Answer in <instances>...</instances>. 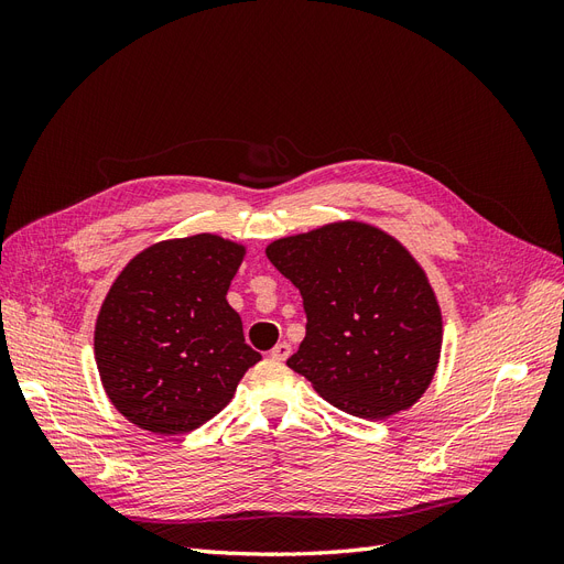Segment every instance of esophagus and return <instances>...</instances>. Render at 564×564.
Segmentation results:
<instances>
[{
    "instance_id": "obj_1",
    "label": "esophagus",
    "mask_w": 564,
    "mask_h": 564,
    "mask_svg": "<svg viewBox=\"0 0 564 564\" xmlns=\"http://www.w3.org/2000/svg\"><path fill=\"white\" fill-rule=\"evenodd\" d=\"M289 355H292V346H289L286 340H282V344H278L275 348L270 350V357H272V360H278V362H284Z\"/></svg>"
}]
</instances>
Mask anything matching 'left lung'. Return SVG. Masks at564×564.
<instances>
[{"label": "left lung", "instance_id": "1", "mask_svg": "<svg viewBox=\"0 0 564 564\" xmlns=\"http://www.w3.org/2000/svg\"><path fill=\"white\" fill-rule=\"evenodd\" d=\"M265 256L303 296L305 338L286 365L352 416L381 421L431 386L442 313L423 268L395 237L338 220L282 237Z\"/></svg>", "mask_w": 564, "mask_h": 564}]
</instances>
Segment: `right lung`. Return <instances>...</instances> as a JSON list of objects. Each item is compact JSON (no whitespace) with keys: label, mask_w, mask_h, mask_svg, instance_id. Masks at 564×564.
<instances>
[{"label":"right lung","mask_w":564,"mask_h":564,"mask_svg":"<svg viewBox=\"0 0 564 564\" xmlns=\"http://www.w3.org/2000/svg\"><path fill=\"white\" fill-rule=\"evenodd\" d=\"M242 259V245L202 232L143 249L112 282L94 352L110 402L139 429H199L261 360L226 301Z\"/></svg>","instance_id":"obj_1"}]
</instances>
